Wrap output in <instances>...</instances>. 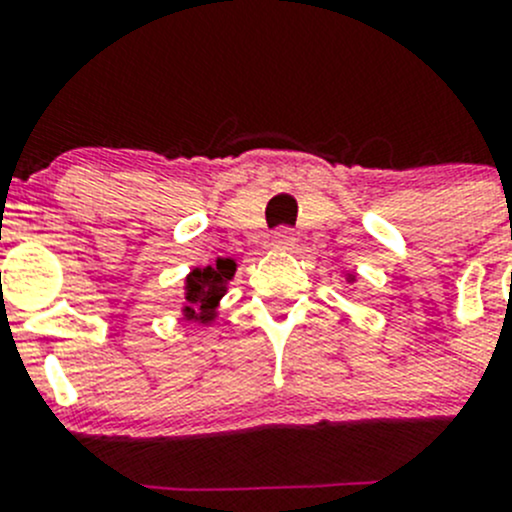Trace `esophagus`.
Here are the masks:
<instances>
[{"label": "esophagus", "instance_id": "esophagus-1", "mask_svg": "<svg viewBox=\"0 0 512 512\" xmlns=\"http://www.w3.org/2000/svg\"><path fill=\"white\" fill-rule=\"evenodd\" d=\"M295 242L297 237L290 227H280V230H275V235H272V247H277V250H292Z\"/></svg>", "mask_w": 512, "mask_h": 512}]
</instances>
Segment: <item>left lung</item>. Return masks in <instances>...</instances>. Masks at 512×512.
<instances>
[{
  "label": "left lung",
  "mask_w": 512,
  "mask_h": 512,
  "mask_svg": "<svg viewBox=\"0 0 512 512\" xmlns=\"http://www.w3.org/2000/svg\"><path fill=\"white\" fill-rule=\"evenodd\" d=\"M352 280H355V275H347V282H352Z\"/></svg>",
  "instance_id": "1"
}]
</instances>
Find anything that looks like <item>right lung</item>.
Here are the masks:
<instances>
[{"mask_svg": "<svg viewBox=\"0 0 512 512\" xmlns=\"http://www.w3.org/2000/svg\"><path fill=\"white\" fill-rule=\"evenodd\" d=\"M235 260L220 257L215 265L195 267L185 280V305L182 317L200 325H210L217 317V305L225 297L227 282L235 275Z\"/></svg>", "mask_w": 512, "mask_h": 512, "instance_id": "1", "label": "right lung"}]
</instances>
